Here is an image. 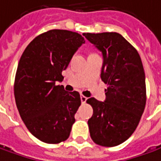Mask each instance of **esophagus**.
Listing matches in <instances>:
<instances>
[{"mask_svg": "<svg viewBox=\"0 0 161 161\" xmlns=\"http://www.w3.org/2000/svg\"><path fill=\"white\" fill-rule=\"evenodd\" d=\"M80 99H81V102L83 104H85L86 102V100H87V98L84 96V95H81L80 96Z\"/></svg>", "mask_w": 161, "mask_h": 161, "instance_id": "obj_1", "label": "esophagus"}]
</instances>
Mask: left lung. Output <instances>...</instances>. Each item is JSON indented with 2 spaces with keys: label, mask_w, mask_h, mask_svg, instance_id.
<instances>
[{
  "label": "left lung",
  "mask_w": 161,
  "mask_h": 161,
  "mask_svg": "<svg viewBox=\"0 0 161 161\" xmlns=\"http://www.w3.org/2000/svg\"><path fill=\"white\" fill-rule=\"evenodd\" d=\"M102 53L100 77L108 88L105 101L90 98V135L97 145L112 147L130 136L140 122L146 103L145 75L136 48L117 32L84 33Z\"/></svg>",
  "instance_id": "obj_1"
}]
</instances>
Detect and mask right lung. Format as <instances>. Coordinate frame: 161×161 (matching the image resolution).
Segmentation results:
<instances>
[{
  "label": "right lung",
  "mask_w": 161,
  "mask_h": 161,
  "mask_svg": "<svg viewBox=\"0 0 161 161\" xmlns=\"http://www.w3.org/2000/svg\"><path fill=\"white\" fill-rule=\"evenodd\" d=\"M84 43L77 32L50 30L37 36L21 56L14 85L16 108L26 128L44 143L59 144L69 136L80 94L56 83Z\"/></svg>",
  "instance_id": "obj_1"
}]
</instances>
